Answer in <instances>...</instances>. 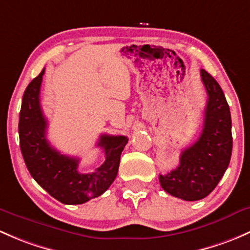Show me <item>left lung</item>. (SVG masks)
Returning a JSON list of instances; mask_svg holds the SVG:
<instances>
[{
	"label": "left lung",
	"instance_id": "left-lung-1",
	"mask_svg": "<svg viewBox=\"0 0 250 250\" xmlns=\"http://www.w3.org/2000/svg\"><path fill=\"white\" fill-rule=\"evenodd\" d=\"M201 81L207 92L201 135L182 151L175 170L159 175L162 188L186 201L201 200L217 187L232 152L231 115L224 92L205 69H201Z\"/></svg>",
	"mask_w": 250,
	"mask_h": 250
}]
</instances>
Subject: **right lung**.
<instances>
[{
	"instance_id": "add662e5",
	"label": "right lung",
	"mask_w": 250,
	"mask_h": 250,
	"mask_svg": "<svg viewBox=\"0 0 250 250\" xmlns=\"http://www.w3.org/2000/svg\"><path fill=\"white\" fill-rule=\"evenodd\" d=\"M44 69L28 83L22 97L19 116L21 153L31 176L52 198L65 205L83 204L102 195L114 182L128 138L101 135L97 146L104 149V163L94 172H79V158L60 153L46 139L48 121L39 99Z\"/></svg>"
}]
</instances>
